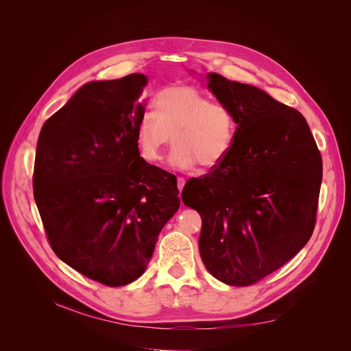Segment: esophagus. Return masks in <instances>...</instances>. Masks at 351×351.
<instances>
[{"label":"esophagus","instance_id":"esophagus-1","mask_svg":"<svg viewBox=\"0 0 351 351\" xmlns=\"http://www.w3.org/2000/svg\"><path fill=\"white\" fill-rule=\"evenodd\" d=\"M183 186H185V179L178 178V189H179V192H182Z\"/></svg>","mask_w":351,"mask_h":351}]
</instances>
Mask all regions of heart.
<instances>
[{"label": "heart", "instance_id": "1", "mask_svg": "<svg viewBox=\"0 0 351 351\" xmlns=\"http://www.w3.org/2000/svg\"><path fill=\"white\" fill-rule=\"evenodd\" d=\"M236 134L233 110L189 85L159 90L155 110H145L136 125V143L142 158L156 163L173 141L169 162L176 169H192L199 163L210 169L229 154Z\"/></svg>", "mask_w": 351, "mask_h": 351}]
</instances>
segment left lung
Here are the masks:
<instances>
[{"label": "left lung", "instance_id": "1", "mask_svg": "<svg viewBox=\"0 0 351 351\" xmlns=\"http://www.w3.org/2000/svg\"><path fill=\"white\" fill-rule=\"evenodd\" d=\"M209 89L234 114L226 158L186 182L183 204L202 217L199 252L212 276L250 286L280 269L308 242L316 225L323 165L298 109L265 90L208 75Z\"/></svg>", "mask_w": 351, "mask_h": 351}]
</instances>
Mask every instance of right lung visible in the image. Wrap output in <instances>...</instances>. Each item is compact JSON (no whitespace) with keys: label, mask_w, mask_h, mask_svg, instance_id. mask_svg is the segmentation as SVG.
Listing matches in <instances>:
<instances>
[{"label":"right lung","mask_w":351,"mask_h":351,"mask_svg":"<svg viewBox=\"0 0 351 351\" xmlns=\"http://www.w3.org/2000/svg\"><path fill=\"white\" fill-rule=\"evenodd\" d=\"M146 77L94 81L45 121L36 143L34 197L62 262L109 287L136 280L179 209L175 175L139 154Z\"/></svg>","instance_id":"obj_1"}]
</instances>
